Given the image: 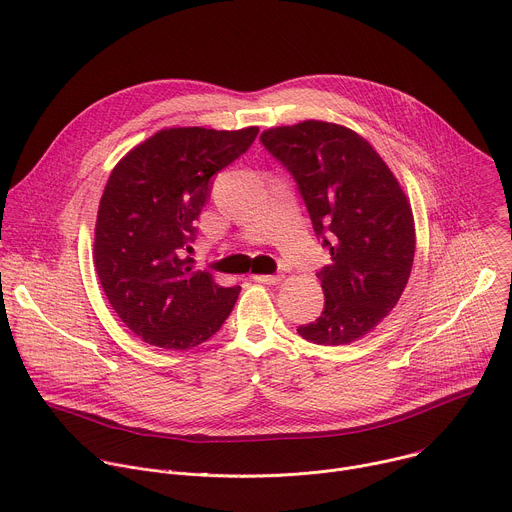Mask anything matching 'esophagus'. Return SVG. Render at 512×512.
<instances>
[{"mask_svg":"<svg viewBox=\"0 0 512 512\" xmlns=\"http://www.w3.org/2000/svg\"><path fill=\"white\" fill-rule=\"evenodd\" d=\"M253 279L255 281H259V283H267V285H277L279 281H281V275H253Z\"/></svg>","mask_w":512,"mask_h":512,"instance_id":"esophagus-1","label":"esophagus"}]
</instances>
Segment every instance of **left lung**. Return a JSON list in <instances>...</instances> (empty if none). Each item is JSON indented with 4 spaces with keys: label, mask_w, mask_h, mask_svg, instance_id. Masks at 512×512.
<instances>
[{
    "label": "left lung",
    "mask_w": 512,
    "mask_h": 512,
    "mask_svg": "<svg viewBox=\"0 0 512 512\" xmlns=\"http://www.w3.org/2000/svg\"><path fill=\"white\" fill-rule=\"evenodd\" d=\"M261 141L294 174L332 257L318 273L324 312L298 332L324 346L352 344L391 314L409 281L415 255L409 196L350 127L306 119L265 129Z\"/></svg>",
    "instance_id": "obj_1"
}]
</instances>
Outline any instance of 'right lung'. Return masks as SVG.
Wrapping results in <instances>:
<instances>
[{"instance_id":"obj_1","label":"right lung","mask_w":512,"mask_h":512,"mask_svg":"<svg viewBox=\"0 0 512 512\" xmlns=\"http://www.w3.org/2000/svg\"><path fill=\"white\" fill-rule=\"evenodd\" d=\"M257 133V125L166 127L111 170L93 259L111 308L143 342L182 352L206 342L233 312L241 287L218 285L182 253L212 174L245 154Z\"/></svg>"}]
</instances>
